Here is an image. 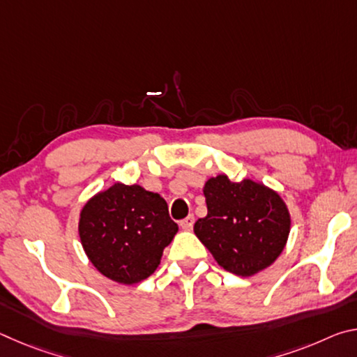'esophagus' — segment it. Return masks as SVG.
Wrapping results in <instances>:
<instances>
[{"instance_id": "1", "label": "esophagus", "mask_w": 357, "mask_h": 357, "mask_svg": "<svg viewBox=\"0 0 357 357\" xmlns=\"http://www.w3.org/2000/svg\"><path fill=\"white\" fill-rule=\"evenodd\" d=\"M193 222H195V217H193V215H187L184 220H181L179 225L183 227L184 229H190V228L193 227Z\"/></svg>"}]
</instances>
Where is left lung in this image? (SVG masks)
Masks as SVG:
<instances>
[{
  "instance_id": "left-lung-1",
  "label": "left lung",
  "mask_w": 357,
  "mask_h": 357,
  "mask_svg": "<svg viewBox=\"0 0 357 357\" xmlns=\"http://www.w3.org/2000/svg\"><path fill=\"white\" fill-rule=\"evenodd\" d=\"M203 193L208 214L195 222L193 233L223 269L250 277L282 255L291 215L279 192L255 179L236 183L217 174Z\"/></svg>"
}]
</instances>
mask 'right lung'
<instances>
[{
	"instance_id": "right-lung-1",
	"label": "right lung",
	"mask_w": 357,
	"mask_h": 357,
	"mask_svg": "<svg viewBox=\"0 0 357 357\" xmlns=\"http://www.w3.org/2000/svg\"><path fill=\"white\" fill-rule=\"evenodd\" d=\"M176 233L167 202L140 184L116 183L98 192L78 217V236L88 259L121 285L148 279Z\"/></svg>"
}]
</instances>
